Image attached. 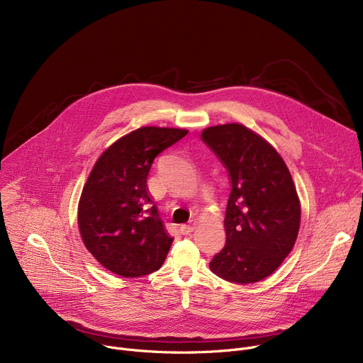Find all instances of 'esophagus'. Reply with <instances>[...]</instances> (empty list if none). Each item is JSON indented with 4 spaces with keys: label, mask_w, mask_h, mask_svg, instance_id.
<instances>
[{
    "label": "esophagus",
    "mask_w": 363,
    "mask_h": 363,
    "mask_svg": "<svg viewBox=\"0 0 363 363\" xmlns=\"http://www.w3.org/2000/svg\"><path fill=\"white\" fill-rule=\"evenodd\" d=\"M195 225H196V221H195V220H191V221H189V224L181 225V228H179V230H181V233H182V234H185V235H186V234H191V233L195 230Z\"/></svg>",
    "instance_id": "1"
}]
</instances>
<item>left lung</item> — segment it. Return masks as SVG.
Masks as SVG:
<instances>
[{
    "mask_svg": "<svg viewBox=\"0 0 363 363\" xmlns=\"http://www.w3.org/2000/svg\"><path fill=\"white\" fill-rule=\"evenodd\" d=\"M201 139L223 162L231 192L225 210V245L210 269L221 279L248 284L274 273L293 250L300 201L279 152L240 123L203 129Z\"/></svg>",
    "mask_w": 363,
    "mask_h": 363,
    "instance_id": "left-lung-1",
    "label": "left lung"
}]
</instances>
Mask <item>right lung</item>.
<instances>
[{
	"label": "right lung",
	"mask_w": 363,
	"mask_h": 363,
	"mask_svg": "<svg viewBox=\"0 0 363 363\" xmlns=\"http://www.w3.org/2000/svg\"><path fill=\"white\" fill-rule=\"evenodd\" d=\"M186 133L139 128L96 161L79 201V230L86 248L112 273L140 277L164 264L174 238L150 199L146 179L153 160Z\"/></svg>",
	"instance_id": "1"
}]
</instances>
